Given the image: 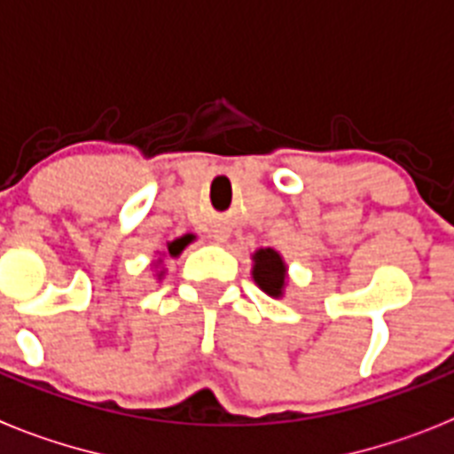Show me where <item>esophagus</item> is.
I'll use <instances>...</instances> for the list:
<instances>
[{"instance_id":"esophagus-1","label":"esophagus","mask_w":454,"mask_h":454,"mask_svg":"<svg viewBox=\"0 0 454 454\" xmlns=\"http://www.w3.org/2000/svg\"><path fill=\"white\" fill-rule=\"evenodd\" d=\"M226 238H228L226 233H219V235H216V239H221V242H223V239H226Z\"/></svg>"}]
</instances>
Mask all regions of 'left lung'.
Returning a JSON list of instances; mask_svg holds the SVG:
<instances>
[{
	"label": "left lung",
	"mask_w": 454,
	"mask_h": 454,
	"mask_svg": "<svg viewBox=\"0 0 454 454\" xmlns=\"http://www.w3.org/2000/svg\"><path fill=\"white\" fill-rule=\"evenodd\" d=\"M254 281L270 298H281L286 286V262L274 249H258L254 254Z\"/></svg>",
	"instance_id": "obj_1"
}]
</instances>
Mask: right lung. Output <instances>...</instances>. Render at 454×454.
<instances>
[{
    "instance_id": "obj_1",
    "label": "right lung",
    "mask_w": 454,
    "mask_h": 454,
    "mask_svg": "<svg viewBox=\"0 0 454 454\" xmlns=\"http://www.w3.org/2000/svg\"><path fill=\"white\" fill-rule=\"evenodd\" d=\"M192 239H193V235H184V238H180V239H173V242H168V251H166V254L173 258L180 256L182 251H184V247L189 245Z\"/></svg>"
}]
</instances>
